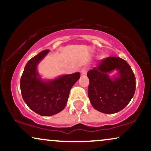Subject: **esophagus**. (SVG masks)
Returning a JSON list of instances; mask_svg holds the SVG:
<instances>
[{"mask_svg": "<svg viewBox=\"0 0 151 151\" xmlns=\"http://www.w3.org/2000/svg\"><path fill=\"white\" fill-rule=\"evenodd\" d=\"M86 73H87V68L86 67H84V68L81 69V74L82 76H85Z\"/></svg>", "mask_w": 151, "mask_h": 151, "instance_id": "obj_1", "label": "esophagus"}]
</instances>
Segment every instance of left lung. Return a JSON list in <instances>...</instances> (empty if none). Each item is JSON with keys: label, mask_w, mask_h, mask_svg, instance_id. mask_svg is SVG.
Instances as JSON below:
<instances>
[{"label": "left lung", "mask_w": 151, "mask_h": 151, "mask_svg": "<svg viewBox=\"0 0 151 151\" xmlns=\"http://www.w3.org/2000/svg\"><path fill=\"white\" fill-rule=\"evenodd\" d=\"M117 70L116 76L109 74ZM89 79L88 96L96 110L104 114H115L129 104L136 90V77L129 64L117 57L102 60L98 67L87 73Z\"/></svg>", "instance_id": "8db88e82"}]
</instances>
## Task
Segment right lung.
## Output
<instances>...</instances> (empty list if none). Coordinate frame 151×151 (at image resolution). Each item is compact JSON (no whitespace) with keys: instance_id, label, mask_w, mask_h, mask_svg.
<instances>
[{"instance_id":"add662e5","label":"right lung","mask_w":151,"mask_h":151,"mask_svg":"<svg viewBox=\"0 0 151 151\" xmlns=\"http://www.w3.org/2000/svg\"><path fill=\"white\" fill-rule=\"evenodd\" d=\"M49 51L43 50L30 59L20 79L24 101L31 110L44 116L55 115L65 109L70 89L80 77V73L76 72L50 80L42 79L37 67Z\"/></svg>"}]
</instances>
